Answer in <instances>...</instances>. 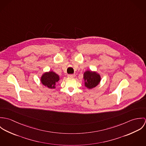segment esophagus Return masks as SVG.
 Segmentation results:
<instances>
[{"mask_svg": "<svg viewBox=\"0 0 146 146\" xmlns=\"http://www.w3.org/2000/svg\"><path fill=\"white\" fill-rule=\"evenodd\" d=\"M68 77L69 78H75V74H68L67 75Z\"/></svg>", "mask_w": 146, "mask_h": 146, "instance_id": "1", "label": "esophagus"}]
</instances>
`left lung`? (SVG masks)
I'll use <instances>...</instances> for the list:
<instances>
[{
    "label": "left lung",
    "instance_id": "1",
    "mask_svg": "<svg viewBox=\"0 0 146 146\" xmlns=\"http://www.w3.org/2000/svg\"><path fill=\"white\" fill-rule=\"evenodd\" d=\"M84 86L90 89L97 86L101 80V75L96 71L87 70L84 72Z\"/></svg>",
    "mask_w": 146,
    "mask_h": 146
}]
</instances>
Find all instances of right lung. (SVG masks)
Returning a JSON list of instances; mask_svg holds the SVG:
<instances>
[{
	"mask_svg": "<svg viewBox=\"0 0 146 146\" xmlns=\"http://www.w3.org/2000/svg\"><path fill=\"white\" fill-rule=\"evenodd\" d=\"M60 80V76L52 71L44 72L40 77L41 83L49 89H55Z\"/></svg>",
	"mask_w": 146,
	"mask_h": 146,
	"instance_id": "right-lung-1",
	"label": "right lung"
}]
</instances>
